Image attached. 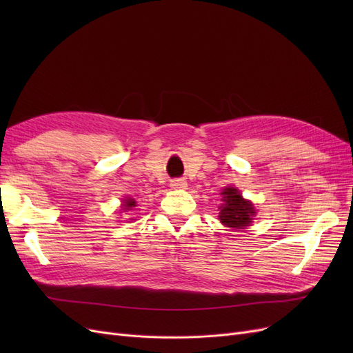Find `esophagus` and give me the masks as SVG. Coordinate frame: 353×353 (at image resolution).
<instances>
[{
	"mask_svg": "<svg viewBox=\"0 0 353 353\" xmlns=\"http://www.w3.org/2000/svg\"><path fill=\"white\" fill-rule=\"evenodd\" d=\"M170 188H174V190H184L185 187H187V183H185V179H183V178H174V179H170Z\"/></svg>",
	"mask_w": 353,
	"mask_h": 353,
	"instance_id": "esophagus-1",
	"label": "esophagus"
}]
</instances>
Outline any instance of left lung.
I'll return each mask as SVG.
<instances>
[{
  "label": "left lung",
  "instance_id": "left-lung-1",
  "mask_svg": "<svg viewBox=\"0 0 353 353\" xmlns=\"http://www.w3.org/2000/svg\"><path fill=\"white\" fill-rule=\"evenodd\" d=\"M221 194L223 205L219 206V221L223 225L236 230L250 225L253 216L256 215L252 203L244 200L240 191L234 187L223 188Z\"/></svg>",
  "mask_w": 353,
  "mask_h": 353
}]
</instances>
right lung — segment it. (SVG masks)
<instances>
[{
    "instance_id": "obj_1",
    "label": "right lung",
    "mask_w": 353,
    "mask_h": 353,
    "mask_svg": "<svg viewBox=\"0 0 353 353\" xmlns=\"http://www.w3.org/2000/svg\"><path fill=\"white\" fill-rule=\"evenodd\" d=\"M125 203V208L123 209H126V210H130V208H132V206H135V200L134 199H128V200H125L123 201Z\"/></svg>"
}]
</instances>
